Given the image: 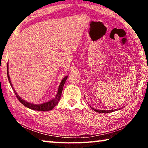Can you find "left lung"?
<instances>
[{
	"label": "left lung",
	"mask_w": 148,
	"mask_h": 148,
	"mask_svg": "<svg viewBox=\"0 0 148 148\" xmlns=\"http://www.w3.org/2000/svg\"><path fill=\"white\" fill-rule=\"evenodd\" d=\"M91 108L92 110H94V111L97 112H99V113H101V114H105V113H110V112H112L114 111H116V110H97V109H94L92 108ZM122 108H119V110L121 109Z\"/></svg>",
	"instance_id": "8db88e82"
}]
</instances>
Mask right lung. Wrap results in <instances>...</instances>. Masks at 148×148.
I'll list each match as a JSON object with an SVG mask.
<instances>
[{
  "label": "right lung",
  "mask_w": 148,
  "mask_h": 148,
  "mask_svg": "<svg viewBox=\"0 0 148 148\" xmlns=\"http://www.w3.org/2000/svg\"><path fill=\"white\" fill-rule=\"evenodd\" d=\"M7 76H8V78L10 84L12 88L14 90L15 94H16L17 98L19 100V102H21L22 104H23L25 106L29 108L30 109L33 110H36V111H41V112H47V111H49V110H51L57 104V103H58L59 101H60V99H61V93H62V88H63L64 84L65 83V82H66V80L67 79V77H68V76H65L64 78L62 79L61 84H60L59 86L57 94L56 95V96L55 97V98L51 99V101H49L48 102H45V103H42L40 104H35L30 103L29 102L24 101L23 99H22L21 97L17 95L16 91H15V89H14V87L11 83L10 78L9 72H8V64H7Z\"/></svg>",
  "instance_id": "1"
}]
</instances>
